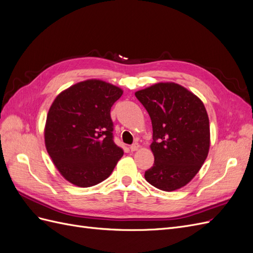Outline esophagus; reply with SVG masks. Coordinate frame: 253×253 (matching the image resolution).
<instances>
[{
  "label": "esophagus",
  "mask_w": 253,
  "mask_h": 253,
  "mask_svg": "<svg viewBox=\"0 0 253 253\" xmlns=\"http://www.w3.org/2000/svg\"><path fill=\"white\" fill-rule=\"evenodd\" d=\"M139 149H140V144L139 143H134V144L131 145V147H129V150H131L132 152H135V151L139 150Z\"/></svg>",
  "instance_id": "esophagus-1"
}]
</instances>
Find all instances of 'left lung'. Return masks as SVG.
<instances>
[{
	"label": "left lung",
	"mask_w": 253,
	"mask_h": 253,
	"mask_svg": "<svg viewBox=\"0 0 253 253\" xmlns=\"http://www.w3.org/2000/svg\"><path fill=\"white\" fill-rule=\"evenodd\" d=\"M152 120L154 166L144 177L171 192L185 187L201 170L210 149L209 117L203 101L177 83L159 82L137 90Z\"/></svg>",
	"instance_id": "8db88e82"
}]
</instances>
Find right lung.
Wrapping results in <instances>:
<instances>
[{"label": "right lung", "instance_id": "obj_1", "mask_svg": "<svg viewBox=\"0 0 253 253\" xmlns=\"http://www.w3.org/2000/svg\"><path fill=\"white\" fill-rule=\"evenodd\" d=\"M124 94L99 79L74 84L51 103L44 127L45 147L59 173L87 188L111 175L124 150L113 140L111 108Z\"/></svg>", "mask_w": 253, "mask_h": 253}]
</instances>
